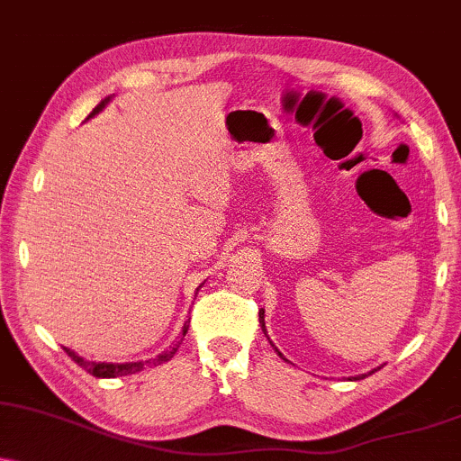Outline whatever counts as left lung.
Returning <instances> with one entry per match:
<instances>
[{"label":"left lung","mask_w":461,"mask_h":461,"mask_svg":"<svg viewBox=\"0 0 461 461\" xmlns=\"http://www.w3.org/2000/svg\"><path fill=\"white\" fill-rule=\"evenodd\" d=\"M258 322H260V327H263V333L267 335V329H265V310H258ZM267 338H269V335H267ZM269 344L274 346V342H271V339H269ZM276 352L282 357L280 350L276 348ZM282 359H284V357H282ZM284 361H286V359H284ZM376 369H380V367H376ZM376 369H372V372H367V374H374V372H376ZM361 378H366V374H361V376H355V378H348V380H361Z\"/></svg>","instance_id":"left-lung-1"}]
</instances>
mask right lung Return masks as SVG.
<instances>
[{
    "mask_svg": "<svg viewBox=\"0 0 461 461\" xmlns=\"http://www.w3.org/2000/svg\"><path fill=\"white\" fill-rule=\"evenodd\" d=\"M109 100H111V98L102 100L100 104L95 106V109L92 111V115H89V117L98 115V113H100L102 109H104L106 104H109ZM89 117H87V119H89ZM187 327H190V321L184 322V329H181V339L185 338ZM181 339H177V342L170 346L168 350H164L162 355H158L156 359H149V361H134V363H102V361L98 363V361H85L83 357H78L77 352H72L70 348H64V350L68 352V357H70V359H72L74 363H78V366H81V367L85 369V372L92 374V376H95V378H117V376H128V374L140 372V369H145L147 366H160V363L170 361V359H173L175 352H177Z\"/></svg>",
    "mask_w": 461,
    "mask_h": 461,
    "instance_id": "1",
    "label": "right lung"
}]
</instances>
